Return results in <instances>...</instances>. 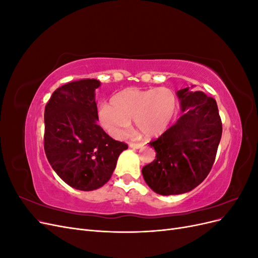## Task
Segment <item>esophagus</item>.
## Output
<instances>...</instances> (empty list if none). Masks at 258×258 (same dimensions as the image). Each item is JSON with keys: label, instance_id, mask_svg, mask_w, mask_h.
I'll return each instance as SVG.
<instances>
[{"label": "esophagus", "instance_id": "1", "mask_svg": "<svg viewBox=\"0 0 258 258\" xmlns=\"http://www.w3.org/2000/svg\"><path fill=\"white\" fill-rule=\"evenodd\" d=\"M129 146H130L131 148H135V150H138V148L143 147L144 144H143V143H134V142H130V143H129Z\"/></svg>", "mask_w": 258, "mask_h": 258}]
</instances>
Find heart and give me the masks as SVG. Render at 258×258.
Instances as JSON below:
<instances>
[{"label":"heart","instance_id":"obj_1","mask_svg":"<svg viewBox=\"0 0 258 258\" xmlns=\"http://www.w3.org/2000/svg\"><path fill=\"white\" fill-rule=\"evenodd\" d=\"M175 106V95L169 88H126L100 108V119L115 138L126 136L134 119L145 137H157L166 130Z\"/></svg>","mask_w":258,"mask_h":258}]
</instances>
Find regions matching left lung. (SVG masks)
Segmentation results:
<instances>
[{"mask_svg": "<svg viewBox=\"0 0 258 258\" xmlns=\"http://www.w3.org/2000/svg\"><path fill=\"white\" fill-rule=\"evenodd\" d=\"M184 114L150 144L156 159L142 169L146 184L162 196L190 191L208 176L222 138L216 101L189 87L177 91Z\"/></svg>", "mask_w": 258, "mask_h": 258, "instance_id": "8db88e82", "label": "left lung"}]
</instances>
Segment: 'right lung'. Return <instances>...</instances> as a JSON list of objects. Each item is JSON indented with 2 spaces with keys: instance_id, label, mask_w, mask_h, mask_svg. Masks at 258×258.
Here are the masks:
<instances>
[{
  "instance_id": "right-lung-1",
  "label": "right lung",
  "mask_w": 258,
  "mask_h": 258,
  "mask_svg": "<svg viewBox=\"0 0 258 258\" xmlns=\"http://www.w3.org/2000/svg\"><path fill=\"white\" fill-rule=\"evenodd\" d=\"M97 80L61 86L45 106L44 150L62 181L75 189L93 190L111 178L128 145L116 141L97 123Z\"/></svg>"
}]
</instances>
